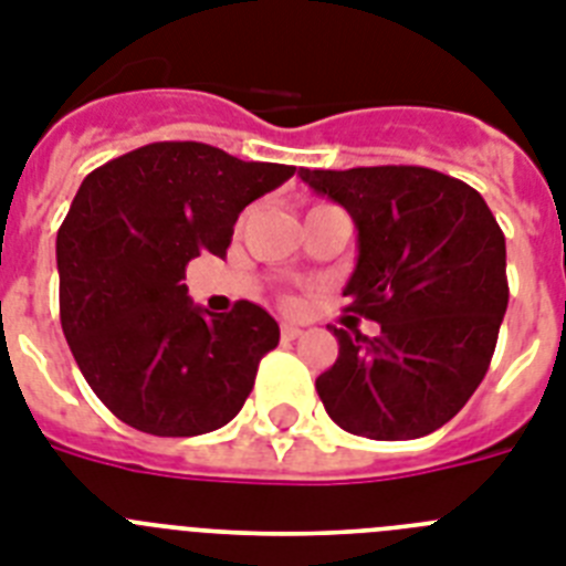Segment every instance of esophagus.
<instances>
[{"label":"esophagus","instance_id":"obj_1","mask_svg":"<svg viewBox=\"0 0 566 566\" xmlns=\"http://www.w3.org/2000/svg\"><path fill=\"white\" fill-rule=\"evenodd\" d=\"M282 336H284V339H298V336H302V327L291 325V322H284V325H282Z\"/></svg>","mask_w":566,"mask_h":566}]
</instances>
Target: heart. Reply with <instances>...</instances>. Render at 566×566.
Masks as SVG:
<instances>
[{
  "mask_svg": "<svg viewBox=\"0 0 566 566\" xmlns=\"http://www.w3.org/2000/svg\"><path fill=\"white\" fill-rule=\"evenodd\" d=\"M287 302H293V298H287Z\"/></svg>",
  "mask_w": 566,
  "mask_h": 566,
  "instance_id": "heart-1",
  "label": "heart"
}]
</instances>
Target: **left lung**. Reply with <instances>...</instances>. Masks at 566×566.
I'll return each mask as SVG.
<instances>
[{
    "instance_id": "obj_1",
    "label": "left lung",
    "mask_w": 566,
    "mask_h": 566,
    "mask_svg": "<svg viewBox=\"0 0 566 566\" xmlns=\"http://www.w3.org/2000/svg\"><path fill=\"white\" fill-rule=\"evenodd\" d=\"M359 230L348 313L377 336L334 327L336 363L316 391L339 429L415 440L467 406L486 377L510 284L506 239L478 189L426 166L298 169Z\"/></svg>"
}]
</instances>
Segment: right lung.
Instances as JSON below:
<instances>
[{
	"label": "right lung",
	"instance_id": "obj_1",
	"mask_svg": "<svg viewBox=\"0 0 566 566\" xmlns=\"http://www.w3.org/2000/svg\"><path fill=\"white\" fill-rule=\"evenodd\" d=\"M293 172L164 140L85 175L56 232L60 322L85 382L117 420L195 437L239 415L279 325L247 298L230 313L195 307L184 270L201 253L227 255L239 212Z\"/></svg>",
	"mask_w": 566,
	"mask_h": 566
}]
</instances>
